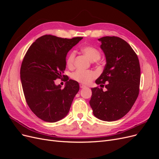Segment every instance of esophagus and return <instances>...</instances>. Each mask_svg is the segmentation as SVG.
<instances>
[{
  "label": "esophagus",
  "mask_w": 159,
  "mask_h": 159,
  "mask_svg": "<svg viewBox=\"0 0 159 159\" xmlns=\"http://www.w3.org/2000/svg\"><path fill=\"white\" fill-rule=\"evenodd\" d=\"M80 88H81V89H83V88H85L86 86L85 85H84V84H80Z\"/></svg>",
  "instance_id": "1"
}]
</instances>
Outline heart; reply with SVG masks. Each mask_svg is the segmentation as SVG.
Returning <instances> with one entry per match:
<instances>
[{
  "label": "heart",
  "mask_w": 159,
  "mask_h": 159,
  "mask_svg": "<svg viewBox=\"0 0 159 159\" xmlns=\"http://www.w3.org/2000/svg\"><path fill=\"white\" fill-rule=\"evenodd\" d=\"M81 50L84 54L87 56L91 61H97L100 58L101 54L99 50L95 47L90 45L84 46L81 48ZM75 53L74 51H71L68 56L66 59V64L69 67L73 66L75 60ZM97 76L95 72L91 70H78L74 72L71 75L72 79L81 84H88Z\"/></svg>",
  "instance_id": "obj_1"
}]
</instances>
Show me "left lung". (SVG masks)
Segmentation results:
<instances>
[{
    "instance_id": "1",
    "label": "left lung",
    "mask_w": 159,
    "mask_h": 159,
    "mask_svg": "<svg viewBox=\"0 0 159 159\" xmlns=\"http://www.w3.org/2000/svg\"><path fill=\"white\" fill-rule=\"evenodd\" d=\"M104 52L106 64L95 83L104 87L91 88L89 101L94 116L105 121H113L124 117L139 95L141 68L136 53L128 43L116 36L98 39Z\"/></svg>"
}]
</instances>
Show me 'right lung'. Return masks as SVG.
Segmentation results:
<instances>
[{"mask_svg":"<svg viewBox=\"0 0 159 159\" xmlns=\"http://www.w3.org/2000/svg\"><path fill=\"white\" fill-rule=\"evenodd\" d=\"M82 38L44 35L38 38L26 53L20 68L24 94L32 111L43 121L54 123L69 112L80 89L79 84L68 79L61 88L54 80L61 78L67 54Z\"/></svg>","mask_w":159,"mask_h":159,"instance_id":"right-lung-1","label":"right lung"}]
</instances>
